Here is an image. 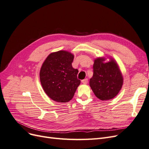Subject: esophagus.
<instances>
[{"label": "esophagus", "instance_id": "obj_1", "mask_svg": "<svg viewBox=\"0 0 149 149\" xmlns=\"http://www.w3.org/2000/svg\"><path fill=\"white\" fill-rule=\"evenodd\" d=\"M81 82L83 83V84H87L88 83V79H87V78H86V79H83L82 81H81Z\"/></svg>", "mask_w": 149, "mask_h": 149}]
</instances>
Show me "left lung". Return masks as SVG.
Wrapping results in <instances>:
<instances>
[{
    "label": "left lung",
    "instance_id": "left-lung-1",
    "mask_svg": "<svg viewBox=\"0 0 149 149\" xmlns=\"http://www.w3.org/2000/svg\"><path fill=\"white\" fill-rule=\"evenodd\" d=\"M103 58L94 60L93 76L89 85L96 96L101 100H109L118 94L123 84V78L118 65L114 60L104 63Z\"/></svg>",
    "mask_w": 149,
    "mask_h": 149
}]
</instances>
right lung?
I'll use <instances>...</instances> for the list:
<instances>
[{"label": "right lung", "instance_id": "obj_1", "mask_svg": "<svg viewBox=\"0 0 149 149\" xmlns=\"http://www.w3.org/2000/svg\"><path fill=\"white\" fill-rule=\"evenodd\" d=\"M73 59L70 52L58 51L49 55L42 66L40 82L48 96L55 101H70L81 83L78 70L72 66Z\"/></svg>", "mask_w": 149, "mask_h": 149}]
</instances>
